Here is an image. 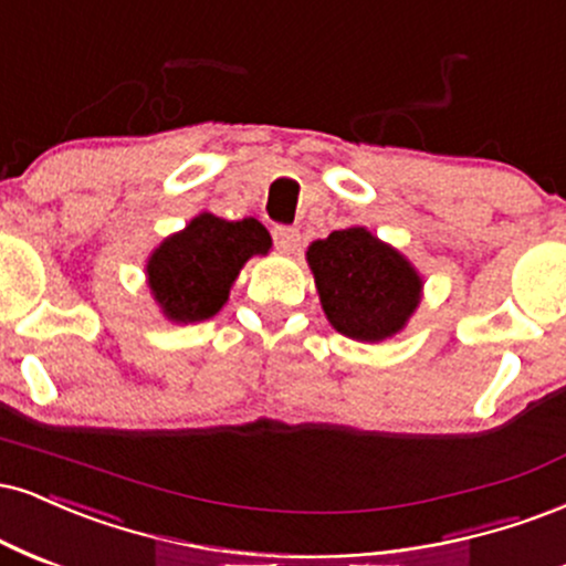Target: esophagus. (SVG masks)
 Returning a JSON list of instances; mask_svg holds the SVG:
<instances>
[{
	"label": "esophagus",
	"instance_id": "esophagus-1",
	"mask_svg": "<svg viewBox=\"0 0 566 566\" xmlns=\"http://www.w3.org/2000/svg\"><path fill=\"white\" fill-rule=\"evenodd\" d=\"M274 242L284 253H295L297 244H301V231L292 227H274Z\"/></svg>",
	"mask_w": 566,
	"mask_h": 566
}]
</instances>
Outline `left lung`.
<instances>
[{"instance_id": "1", "label": "left lung", "mask_w": 566, "mask_h": 566, "mask_svg": "<svg viewBox=\"0 0 566 566\" xmlns=\"http://www.w3.org/2000/svg\"><path fill=\"white\" fill-rule=\"evenodd\" d=\"M305 258L329 324L358 343L398 335L421 301L419 271L364 227L332 231Z\"/></svg>"}]
</instances>
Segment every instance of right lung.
I'll list each match as a JSON object with an SVG mask.
<instances>
[{
    "mask_svg": "<svg viewBox=\"0 0 566 566\" xmlns=\"http://www.w3.org/2000/svg\"><path fill=\"white\" fill-rule=\"evenodd\" d=\"M269 250L271 234L255 218L227 221L200 213L149 255V290L171 322H206L229 301V290L242 265Z\"/></svg>",
    "mask_w": 566,
    "mask_h": 566,
    "instance_id": "1",
    "label": "right lung"
}]
</instances>
